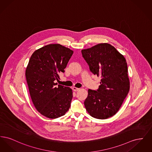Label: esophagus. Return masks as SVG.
Here are the masks:
<instances>
[{
    "instance_id": "esophagus-1",
    "label": "esophagus",
    "mask_w": 152,
    "mask_h": 152,
    "mask_svg": "<svg viewBox=\"0 0 152 152\" xmlns=\"http://www.w3.org/2000/svg\"><path fill=\"white\" fill-rule=\"evenodd\" d=\"M73 91H75V92H76V91H78L80 89V88H76V87H73L72 88Z\"/></svg>"
}]
</instances>
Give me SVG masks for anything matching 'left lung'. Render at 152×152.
<instances>
[{"label":"left lung","instance_id":"obj_1","mask_svg":"<svg viewBox=\"0 0 152 152\" xmlns=\"http://www.w3.org/2000/svg\"><path fill=\"white\" fill-rule=\"evenodd\" d=\"M90 71L101 77L97 91L88 90L84 105L94 118L107 119L116 115L129 91L126 60L112 45L100 43L82 50Z\"/></svg>","mask_w":152,"mask_h":152}]
</instances>
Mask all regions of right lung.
I'll return each mask as SVG.
<instances>
[{
    "label": "right lung",
    "mask_w": 152,
    "mask_h": 152,
    "mask_svg": "<svg viewBox=\"0 0 152 152\" xmlns=\"http://www.w3.org/2000/svg\"><path fill=\"white\" fill-rule=\"evenodd\" d=\"M73 51L59 44L45 45L35 51L26 70L29 94L37 110L49 118L63 116L69 110L72 90L55 83Z\"/></svg>",
    "instance_id": "add662e5"
}]
</instances>
